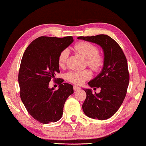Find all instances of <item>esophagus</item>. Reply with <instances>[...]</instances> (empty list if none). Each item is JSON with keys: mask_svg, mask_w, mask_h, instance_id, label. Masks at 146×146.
Segmentation results:
<instances>
[{"mask_svg": "<svg viewBox=\"0 0 146 146\" xmlns=\"http://www.w3.org/2000/svg\"><path fill=\"white\" fill-rule=\"evenodd\" d=\"M73 88H74V91H77V90H78L80 89V88L77 86H74Z\"/></svg>", "mask_w": 146, "mask_h": 146, "instance_id": "obj_1", "label": "esophagus"}]
</instances>
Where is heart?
Wrapping results in <instances>:
<instances>
[{
  "label": "heart",
  "instance_id": "heart-1",
  "mask_svg": "<svg viewBox=\"0 0 146 146\" xmlns=\"http://www.w3.org/2000/svg\"><path fill=\"white\" fill-rule=\"evenodd\" d=\"M75 49L78 52L86 58V62L88 66L94 70H98L102 66L104 59L101 55L98 54V49L88 42H81L75 45ZM69 52L68 49H64L60 53L58 56V64L60 67H64L68 57ZM92 76V72L89 70L82 71H71L66 74V78L68 81L76 84H82L86 80Z\"/></svg>",
  "mask_w": 146,
  "mask_h": 146
}]
</instances>
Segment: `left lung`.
Returning a JSON list of instances; mask_svg holds the SVG:
<instances>
[{"label": "left lung", "instance_id": "8db88e82", "mask_svg": "<svg viewBox=\"0 0 146 146\" xmlns=\"http://www.w3.org/2000/svg\"><path fill=\"white\" fill-rule=\"evenodd\" d=\"M78 39L96 44L104 51L102 70L88 83L91 88H100V92L92 94L91 89H84L86 98L82 110L91 118L107 119L118 110L126 95L129 80L126 58L118 44L108 35L79 36Z\"/></svg>", "mask_w": 146, "mask_h": 146}]
</instances>
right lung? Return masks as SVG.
Wrapping results in <instances>:
<instances>
[{
    "mask_svg": "<svg viewBox=\"0 0 146 146\" xmlns=\"http://www.w3.org/2000/svg\"><path fill=\"white\" fill-rule=\"evenodd\" d=\"M72 36H40L30 44L24 53L19 73L20 96L30 115L42 123L56 122L62 116L65 102L74 93L73 86L59 78V88L49 82L60 72L58 56L73 42Z\"/></svg>",
    "mask_w": 146,
    "mask_h": 146,
    "instance_id": "obj_1",
    "label": "right lung"
}]
</instances>
